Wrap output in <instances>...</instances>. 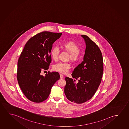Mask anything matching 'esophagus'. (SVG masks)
<instances>
[{
	"instance_id": "esophagus-1",
	"label": "esophagus",
	"mask_w": 129,
	"mask_h": 129,
	"mask_svg": "<svg viewBox=\"0 0 129 129\" xmlns=\"http://www.w3.org/2000/svg\"><path fill=\"white\" fill-rule=\"evenodd\" d=\"M60 75V78H61V79H63V78L64 76L62 74H61Z\"/></svg>"
}]
</instances>
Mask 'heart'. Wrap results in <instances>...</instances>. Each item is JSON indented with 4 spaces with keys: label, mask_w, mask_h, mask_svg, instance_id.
<instances>
[{
    "label": "heart",
    "mask_w": 129,
    "mask_h": 129,
    "mask_svg": "<svg viewBox=\"0 0 129 129\" xmlns=\"http://www.w3.org/2000/svg\"><path fill=\"white\" fill-rule=\"evenodd\" d=\"M63 47L67 50L70 54V58L72 61H77L79 58V48L76 44L73 42H66L62 45ZM60 49L58 46H56L53 48L51 51L52 57L55 60L58 59ZM71 68V64L68 62L59 61L55 64L53 69L56 72L65 74L68 72Z\"/></svg>",
    "instance_id": "b5f03b06"
}]
</instances>
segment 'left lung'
Returning <instances> with one entry per match:
<instances>
[{
  "label": "left lung",
  "mask_w": 129,
  "mask_h": 129,
  "mask_svg": "<svg viewBox=\"0 0 129 129\" xmlns=\"http://www.w3.org/2000/svg\"><path fill=\"white\" fill-rule=\"evenodd\" d=\"M86 47L83 61L74 69L72 74L75 80L66 77L64 92L70 101L82 104L91 99L99 86L103 72V60L97 45L85 35H81Z\"/></svg>",
  "instance_id": "1"
}]
</instances>
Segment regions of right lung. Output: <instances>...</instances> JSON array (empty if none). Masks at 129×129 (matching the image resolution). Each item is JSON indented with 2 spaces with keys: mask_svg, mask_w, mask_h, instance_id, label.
Instances as JSON below:
<instances>
[{
  "mask_svg": "<svg viewBox=\"0 0 129 129\" xmlns=\"http://www.w3.org/2000/svg\"><path fill=\"white\" fill-rule=\"evenodd\" d=\"M61 35L47 31L37 34L28 41L20 54L17 79L22 92L31 101L39 103L46 100L60 78L57 72L49 71L45 76L40 73L49 68L52 45Z\"/></svg>",
  "mask_w": 129,
  "mask_h": 129,
  "instance_id": "add662e5",
  "label": "right lung"
}]
</instances>
